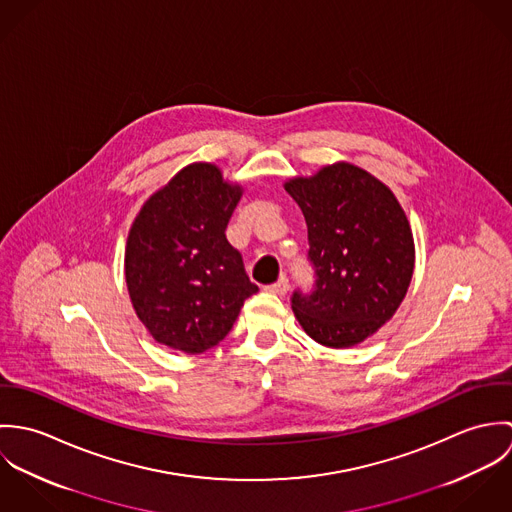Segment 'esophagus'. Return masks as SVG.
Here are the masks:
<instances>
[{
  "label": "esophagus",
  "mask_w": 512,
  "mask_h": 512,
  "mask_svg": "<svg viewBox=\"0 0 512 512\" xmlns=\"http://www.w3.org/2000/svg\"><path fill=\"white\" fill-rule=\"evenodd\" d=\"M266 292L276 293V295H286V292H288V278L282 276L276 284L266 286Z\"/></svg>",
  "instance_id": "esophagus-1"
}]
</instances>
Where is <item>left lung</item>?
<instances>
[{"label":"left lung","instance_id":"1","mask_svg":"<svg viewBox=\"0 0 512 512\" xmlns=\"http://www.w3.org/2000/svg\"><path fill=\"white\" fill-rule=\"evenodd\" d=\"M284 187L307 222V260L315 272L311 292H293V313L325 347L359 345L396 313L408 292L414 274L410 222L382 181L345 161Z\"/></svg>","mask_w":512,"mask_h":512}]
</instances>
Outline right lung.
Instances as JSON below:
<instances>
[{"mask_svg": "<svg viewBox=\"0 0 512 512\" xmlns=\"http://www.w3.org/2000/svg\"><path fill=\"white\" fill-rule=\"evenodd\" d=\"M242 197L213 163L183 167L153 193L126 244V284L151 337L199 355L232 329L244 299L258 292L226 226Z\"/></svg>", "mask_w": 512, "mask_h": 512, "instance_id": "1", "label": "right lung"}]
</instances>
